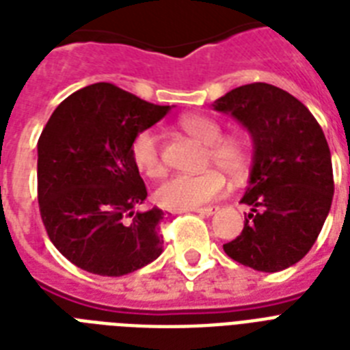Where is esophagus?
I'll return each mask as SVG.
<instances>
[{
	"label": "esophagus",
	"instance_id": "esophagus-1",
	"mask_svg": "<svg viewBox=\"0 0 350 350\" xmlns=\"http://www.w3.org/2000/svg\"><path fill=\"white\" fill-rule=\"evenodd\" d=\"M218 211V207H202V208H194V213L202 214V216H213L214 213Z\"/></svg>",
	"mask_w": 350,
	"mask_h": 350
}]
</instances>
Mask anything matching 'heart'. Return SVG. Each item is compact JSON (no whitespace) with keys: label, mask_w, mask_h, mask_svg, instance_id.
<instances>
[{"label":"heart","mask_w":350,"mask_h":350,"mask_svg":"<svg viewBox=\"0 0 350 350\" xmlns=\"http://www.w3.org/2000/svg\"><path fill=\"white\" fill-rule=\"evenodd\" d=\"M183 131L207 145L205 163L218 165L232 178H241L252 161V147L243 132L221 134L219 121L203 114H187L180 118ZM131 158L136 169L147 178H156L163 172V158L159 137L152 131L137 132L131 143ZM225 191V176L218 169L203 170L200 174L169 176L154 191V200L159 207L170 211H191L203 203L216 200Z\"/></svg>","instance_id":"obj_1"}]
</instances>
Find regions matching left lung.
I'll return each mask as SVG.
<instances>
[{"instance_id": "obj_1", "label": "left lung", "mask_w": 350, "mask_h": 350, "mask_svg": "<svg viewBox=\"0 0 350 350\" xmlns=\"http://www.w3.org/2000/svg\"><path fill=\"white\" fill-rule=\"evenodd\" d=\"M250 132L254 158L243 230L224 245L229 258L261 272L298 263L318 239L334 194L331 150L320 123L285 90L249 83L214 101Z\"/></svg>"}]
</instances>
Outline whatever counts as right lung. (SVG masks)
<instances>
[{"label": "right lung", "instance_id": "1", "mask_svg": "<svg viewBox=\"0 0 350 350\" xmlns=\"http://www.w3.org/2000/svg\"><path fill=\"white\" fill-rule=\"evenodd\" d=\"M170 111L112 83L63 100L38 142V202L46 234L74 265L123 276L161 254L163 211H134L147 187L131 143Z\"/></svg>", "mask_w": 350, "mask_h": 350}]
</instances>
